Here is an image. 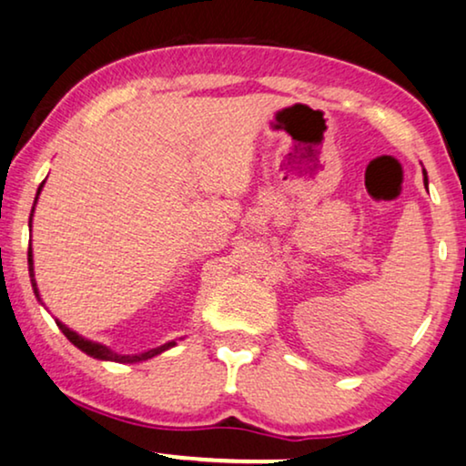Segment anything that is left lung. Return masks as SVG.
<instances>
[{
    "instance_id": "1",
    "label": "left lung",
    "mask_w": 466,
    "mask_h": 466,
    "mask_svg": "<svg viewBox=\"0 0 466 466\" xmlns=\"http://www.w3.org/2000/svg\"><path fill=\"white\" fill-rule=\"evenodd\" d=\"M424 185L428 187V177H426V170H424Z\"/></svg>"
}]
</instances>
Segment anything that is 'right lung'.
<instances>
[{"instance_id":"add662e5","label":"right lung","mask_w":466,"mask_h":466,"mask_svg":"<svg viewBox=\"0 0 466 466\" xmlns=\"http://www.w3.org/2000/svg\"><path fill=\"white\" fill-rule=\"evenodd\" d=\"M42 187H45V183H42L40 187H38V194H35V200H34V208H35V202H38V196H40ZM34 208H31V217H34ZM31 217H29V228H31ZM27 264H29L31 288H34V294H35V298H38L40 305H45V302H42V298H40L38 283H35V272H34V253H31V245H29V251H27ZM55 321H57L59 330L66 334L67 340H70L72 345H76L80 351H85V353H86V356L97 358V360H106V362H121V364L145 362V360H151V358H155V356H159V353H164L166 350H170V347H175V345H177V340H170V343L159 345V347H155V350H148V351H142V353H116V351H113V350H110V347H106V345L96 343V340L85 339L83 334H78V332L70 330V328H67L66 324H61L59 319H55Z\"/></svg>"}]
</instances>
